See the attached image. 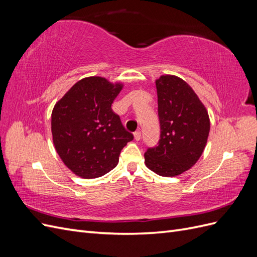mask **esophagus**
Returning a JSON list of instances; mask_svg holds the SVG:
<instances>
[{
  "label": "esophagus",
  "instance_id": "esophagus-1",
  "mask_svg": "<svg viewBox=\"0 0 257 257\" xmlns=\"http://www.w3.org/2000/svg\"><path fill=\"white\" fill-rule=\"evenodd\" d=\"M141 137H142L141 131H136L135 133H134V138L136 139V141H141Z\"/></svg>",
  "mask_w": 257,
  "mask_h": 257
}]
</instances>
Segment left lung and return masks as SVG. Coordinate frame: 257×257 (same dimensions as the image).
Instances as JSON below:
<instances>
[{"instance_id":"8db88e82","label":"left lung","mask_w":257,"mask_h":257,"mask_svg":"<svg viewBox=\"0 0 257 257\" xmlns=\"http://www.w3.org/2000/svg\"><path fill=\"white\" fill-rule=\"evenodd\" d=\"M161 135L157 147L148 148L146 166L163 177L189 170L203 154L210 131L208 111L183 79L163 75L155 80Z\"/></svg>"}]
</instances>
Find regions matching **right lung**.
Here are the masks:
<instances>
[{"label":"right lung","mask_w":257,"mask_h":257,"mask_svg":"<svg viewBox=\"0 0 257 257\" xmlns=\"http://www.w3.org/2000/svg\"><path fill=\"white\" fill-rule=\"evenodd\" d=\"M122 88V83H111L103 77H87L54 105L53 145L75 175L92 179L109 173L118 165L121 150L133 141V134L111 109Z\"/></svg>","instance_id":"add662e5"}]
</instances>
